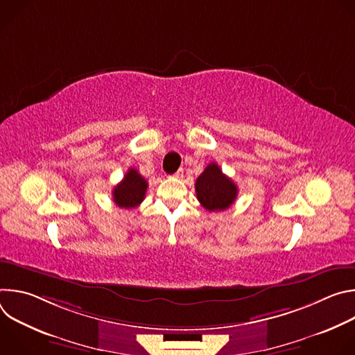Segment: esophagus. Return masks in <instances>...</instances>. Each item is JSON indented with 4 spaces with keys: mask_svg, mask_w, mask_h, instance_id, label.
I'll return each instance as SVG.
<instances>
[{
    "mask_svg": "<svg viewBox=\"0 0 355 355\" xmlns=\"http://www.w3.org/2000/svg\"><path fill=\"white\" fill-rule=\"evenodd\" d=\"M173 177H174V178H182V177H184V170H182V168H180V170H178Z\"/></svg>",
    "mask_w": 355,
    "mask_h": 355,
    "instance_id": "esophagus-1",
    "label": "esophagus"
}]
</instances>
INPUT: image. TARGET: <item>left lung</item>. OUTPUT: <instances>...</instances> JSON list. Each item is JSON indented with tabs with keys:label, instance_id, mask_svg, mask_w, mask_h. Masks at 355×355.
<instances>
[{
	"label": "left lung",
	"instance_id": "8db88e82",
	"mask_svg": "<svg viewBox=\"0 0 355 355\" xmlns=\"http://www.w3.org/2000/svg\"><path fill=\"white\" fill-rule=\"evenodd\" d=\"M196 198L209 212L227 209L237 196L236 184L222 173L216 163L207 166L195 182Z\"/></svg>",
	"mask_w": 355,
	"mask_h": 355
}]
</instances>
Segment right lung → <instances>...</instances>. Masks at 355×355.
Instances as JSON below:
<instances>
[{
    "label": "right lung",
    "mask_w": 355,
    "mask_h": 355,
    "mask_svg": "<svg viewBox=\"0 0 355 355\" xmlns=\"http://www.w3.org/2000/svg\"><path fill=\"white\" fill-rule=\"evenodd\" d=\"M147 191V181L139 174L137 170L129 168L123 180L114 188V202L119 208L132 209L139 207Z\"/></svg>",
    "instance_id": "right-lung-1"
}]
</instances>
